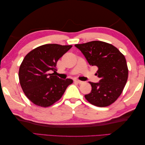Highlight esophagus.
<instances>
[{
	"label": "esophagus",
	"mask_w": 145,
	"mask_h": 145,
	"mask_svg": "<svg viewBox=\"0 0 145 145\" xmlns=\"http://www.w3.org/2000/svg\"><path fill=\"white\" fill-rule=\"evenodd\" d=\"M74 82L75 83H77V84H81L83 83L82 81H80V80H74Z\"/></svg>",
	"instance_id": "esophagus-1"
}]
</instances>
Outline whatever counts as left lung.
<instances>
[{
    "instance_id": "8db88e82",
    "label": "left lung",
    "mask_w": 145,
    "mask_h": 145,
    "mask_svg": "<svg viewBox=\"0 0 145 145\" xmlns=\"http://www.w3.org/2000/svg\"><path fill=\"white\" fill-rule=\"evenodd\" d=\"M75 46L84 54L90 65L98 68L99 82H89L92 90L85 95L92 105L105 107L115 102L127 84L129 69L125 56L112 44L92 41Z\"/></svg>"
}]
</instances>
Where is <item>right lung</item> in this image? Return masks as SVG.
<instances>
[{"label": "right lung", "mask_w": 145, "mask_h": 145, "mask_svg": "<svg viewBox=\"0 0 145 145\" xmlns=\"http://www.w3.org/2000/svg\"><path fill=\"white\" fill-rule=\"evenodd\" d=\"M72 46L45 44L26 54L19 68L20 86L26 97L35 105L48 107L63 96L72 80H61L56 72L57 61Z\"/></svg>", "instance_id": "add662e5"}]
</instances>
